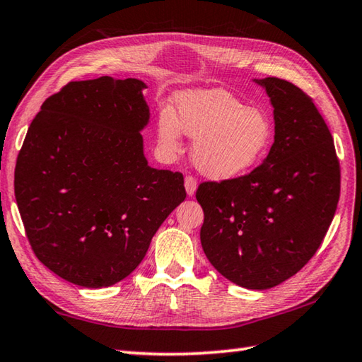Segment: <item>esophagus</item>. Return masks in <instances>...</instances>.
I'll list each match as a JSON object with an SVG mask.
<instances>
[{
	"instance_id": "1",
	"label": "esophagus",
	"mask_w": 362,
	"mask_h": 362,
	"mask_svg": "<svg viewBox=\"0 0 362 362\" xmlns=\"http://www.w3.org/2000/svg\"><path fill=\"white\" fill-rule=\"evenodd\" d=\"M197 187V182L193 175H187L185 177V189H187V194L188 196H193L194 191Z\"/></svg>"
}]
</instances>
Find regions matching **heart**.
I'll use <instances>...</instances> for the list:
<instances>
[{"instance_id":"b5f03b06","label":"heart","mask_w":362,"mask_h":362,"mask_svg":"<svg viewBox=\"0 0 362 362\" xmlns=\"http://www.w3.org/2000/svg\"><path fill=\"white\" fill-rule=\"evenodd\" d=\"M182 132L194 139L191 158L197 171L229 180L257 165L273 143L274 125L264 110L246 106L224 89H202L177 97V116L165 110L158 119L160 144L180 147Z\"/></svg>"}]
</instances>
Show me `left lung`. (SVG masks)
Segmentation results:
<instances>
[{"label":"left lung","instance_id":"8db88e82","mask_svg":"<svg viewBox=\"0 0 362 362\" xmlns=\"http://www.w3.org/2000/svg\"><path fill=\"white\" fill-rule=\"evenodd\" d=\"M270 97L274 143L252 173L204 182L201 243L210 264L233 284L267 290L313 259L334 218L341 168L313 98L295 84L254 80Z\"/></svg>","mask_w":362,"mask_h":362}]
</instances>
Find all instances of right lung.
<instances>
[{"instance_id": "1", "label": "right lung", "mask_w": 362, "mask_h": 362, "mask_svg": "<svg viewBox=\"0 0 362 362\" xmlns=\"http://www.w3.org/2000/svg\"><path fill=\"white\" fill-rule=\"evenodd\" d=\"M146 88L136 78L69 83L42 103L21 146L13 187L26 237L72 284L127 278L187 197L180 173L147 165Z\"/></svg>"}]
</instances>
